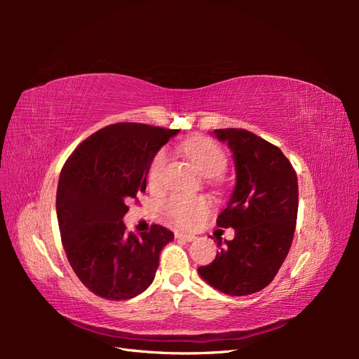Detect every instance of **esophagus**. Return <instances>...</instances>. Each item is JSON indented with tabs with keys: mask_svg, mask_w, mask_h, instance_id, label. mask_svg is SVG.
<instances>
[{
	"mask_svg": "<svg viewBox=\"0 0 359 359\" xmlns=\"http://www.w3.org/2000/svg\"><path fill=\"white\" fill-rule=\"evenodd\" d=\"M175 238L177 240H181L184 243H191L196 240V236L191 235V233H184V232H175Z\"/></svg>",
	"mask_w": 359,
	"mask_h": 359,
	"instance_id": "obj_1",
	"label": "esophagus"
}]
</instances>
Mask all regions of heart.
Segmentation results:
<instances>
[{
  "label": "heart",
  "mask_w": 359,
  "mask_h": 359,
  "mask_svg": "<svg viewBox=\"0 0 359 359\" xmlns=\"http://www.w3.org/2000/svg\"><path fill=\"white\" fill-rule=\"evenodd\" d=\"M180 149L203 175H215L226 166L227 160L224 151L211 139L191 137L182 142ZM166 161V151H158L148 169L149 187L160 186ZM211 206V201L205 196H199V194H172L163 203V210L173 223L181 227H189L201 222L210 212Z\"/></svg>",
  "instance_id": "1"
}]
</instances>
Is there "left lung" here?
Returning a JSON list of instances; mask_svg holds the SVG:
<instances>
[{
    "label": "left lung",
    "mask_w": 359,
    "mask_h": 359,
    "mask_svg": "<svg viewBox=\"0 0 359 359\" xmlns=\"http://www.w3.org/2000/svg\"><path fill=\"white\" fill-rule=\"evenodd\" d=\"M212 135L232 151L236 181L217 219L235 238H217L215 259L199 276L226 295L245 297L266 287L289 253L297 226L298 178L280 148L243 128Z\"/></svg>",
    "instance_id": "8db88e82"
}]
</instances>
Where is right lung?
<instances>
[{
    "mask_svg": "<svg viewBox=\"0 0 359 359\" xmlns=\"http://www.w3.org/2000/svg\"><path fill=\"white\" fill-rule=\"evenodd\" d=\"M180 130L136 123L107 126L74 149L57 190V217L69 262L94 295L135 298L153 283L160 252L173 240L166 227L126 232V202L145 191L151 161Z\"/></svg>",
    "mask_w": 359,
    "mask_h": 359,
    "instance_id": "right-lung-1",
    "label": "right lung"
}]
</instances>
